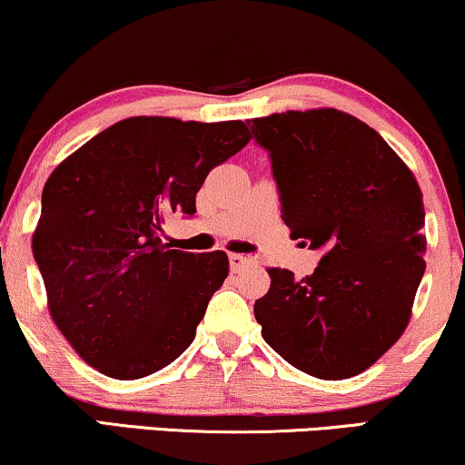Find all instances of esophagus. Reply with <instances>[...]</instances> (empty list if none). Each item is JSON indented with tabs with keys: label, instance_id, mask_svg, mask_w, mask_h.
<instances>
[{
	"label": "esophagus",
	"instance_id": "obj_1",
	"mask_svg": "<svg viewBox=\"0 0 465 465\" xmlns=\"http://www.w3.org/2000/svg\"><path fill=\"white\" fill-rule=\"evenodd\" d=\"M249 263H252V257L249 255H240V252H232V255H229V266H232L233 272L240 268L249 266Z\"/></svg>",
	"mask_w": 465,
	"mask_h": 465
}]
</instances>
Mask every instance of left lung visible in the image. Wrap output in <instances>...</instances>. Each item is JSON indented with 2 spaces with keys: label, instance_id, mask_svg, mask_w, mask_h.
Segmentation results:
<instances>
[{
  "label": "left lung",
  "instance_id": "1",
  "mask_svg": "<svg viewBox=\"0 0 465 465\" xmlns=\"http://www.w3.org/2000/svg\"><path fill=\"white\" fill-rule=\"evenodd\" d=\"M272 158L281 219L324 249L302 281L268 268L255 301L262 337L292 367L320 380L362 373L405 332L425 272L422 193L397 152L339 109L249 120Z\"/></svg>",
  "mask_w": 465,
  "mask_h": 465
}]
</instances>
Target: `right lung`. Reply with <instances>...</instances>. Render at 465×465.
Masks as SVG:
<instances>
[{"mask_svg":"<svg viewBox=\"0 0 465 465\" xmlns=\"http://www.w3.org/2000/svg\"><path fill=\"white\" fill-rule=\"evenodd\" d=\"M249 141L240 120L137 115L53 169L32 251L53 322L90 367L139 380L193 343L229 260L172 249L163 223L195 214L208 173Z\"/></svg>","mask_w":465,"mask_h":465,"instance_id":"obj_1","label":"right lung"}]
</instances>
